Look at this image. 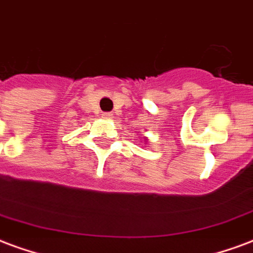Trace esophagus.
I'll list each match as a JSON object with an SVG mask.
<instances>
[{
    "mask_svg": "<svg viewBox=\"0 0 253 253\" xmlns=\"http://www.w3.org/2000/svg\"><path fill=\"white\" fill-rule=\"evenodd\" d=\"M103 118H106V119H111L112 114L111 112H103Z\"/></svg>",
    "mask_w": 253,
    "mask_h": 253,
    "instance_id": "obj_1",
    "label": "esophagus"
}]
</instances>
